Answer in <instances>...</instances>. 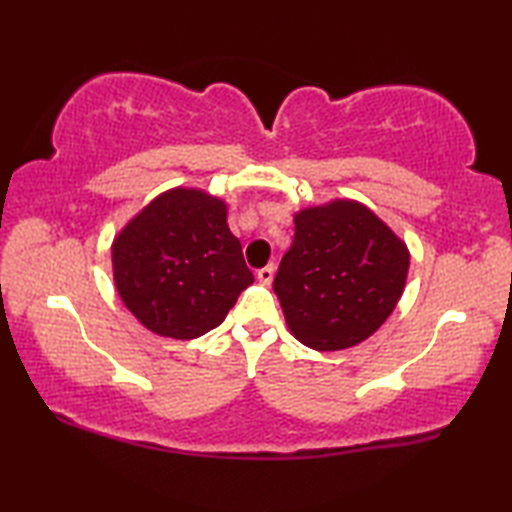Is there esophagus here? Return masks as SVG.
Instances as JSON below:
<instances>
[{
	"label": "esophagus",
	"mask_w": 512,
	"mask_h": 512,
	"mask_svg": "<svg viewBox=\"0 0 512 512\" xmlns=\"http://www.w3.org/2000/svg\"><path fill=\"white\" fill-rule=\"evenodd\" d=\"M273 275H275V266L268 264V266H264V268H259V271H257V280L262 282V284H271V282H273Z\"/></svg>",
	"instance_id": "esophagus-1"
}]
</instances>
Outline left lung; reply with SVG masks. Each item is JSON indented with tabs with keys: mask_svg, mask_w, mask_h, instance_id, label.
Returning a JSON list of instances; mask_svg holds the SVG:
<instances>
[{
	"mask_svg": "<svg viewBox=\"0 0 512 512\" xmlns=\"http://www.w3.org/2000/svg\"><path fill=\"white\" fill-rule=\"evenodd\" d=\"M409 250L384 221L354 201L296 214V237L273 289L293 336L307 348H352L393 314Z\"/></svg>",
	"mask_w": 512,
	"mask_h": 512,
	"instance_id": "obj_1",
	"label": "left lung"
}]
</instances>
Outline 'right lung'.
<instances>
[{"mask_svg": "<svg viewBox=\"0 0 512 512\" xmlns=\"http://www.w3.org/2000/svg\"><path fill=\"white\" fill-rule=\"evenodd\" d=\"M112 268L133 316L183 341L219 327L253 284L225 203L196 189H171L146 205L112 244Z\"/></svg>", "mask_w": 512, "mask_h": 512, "instance_id": "obj_1", "label": "right lung"}]
</instances>
